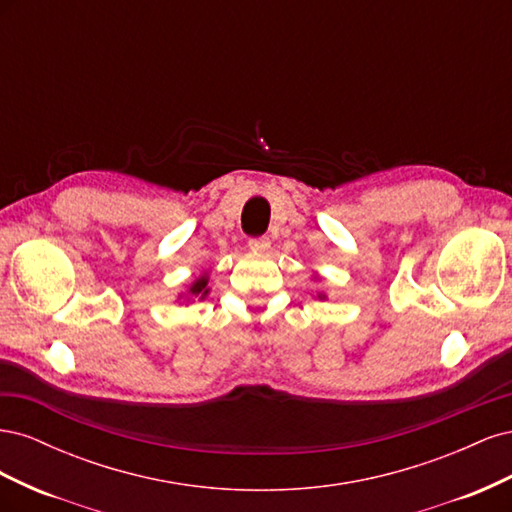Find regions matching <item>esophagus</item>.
Returning a JSON list of instances; mask_svg holds the SVG:
<instances>
[{"mask_svg": "<svg viewBox=\"0 0 512 512\" xmlns=\"http://www.w3.org/2000/svg\"><path fill=\"white\" fill-rule=\"evenodd\" d=\"M250 250L252 252H256V254H265V252H269V247H271V241L269 239H265V237H258V239H250Z\"/></svg>", "mask_w": 512, "mask_h": 512, "instance_id": "34e87169", "label": "esophagus"}]
</instances>
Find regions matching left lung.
I'll return each mask as SVG.
<instances>
[{
    "label": "left lung",
    "instance_id": "1",
    "mask_svg": "<svg viewBox=\"0 0 512 512\" xmlns=\"http://www.w3.org/2000/svg\"><path fill=\"white\" fill-rule=\"evenodd\" d=\"M312 277H314V280H320V275H318V273H314ZM316 297H318L320 301H324V299H327V294H324V292H318V294H316Z\"/></svg>",
    "mask_w": 512,
    "mask_h": 512
}]
</instances>
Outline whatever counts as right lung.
<instances>
[{"instance_id":"add662e5","label":"right lung","mask_w":512,"mask_h":512,"mask_svg":"<svg viewBox=\"0 0 512 512\" xmlns=\"http://www.w3.org/2000/svg\"><path fill=\"white\" fill-rule=\"evenodd\" d=\"M209 292H211V288H209V271H203L188 288H185L183 292H179L177 299H179V301L183 299L185 303H192L194 299L203 301V299L209 297Z\"/></svg>"}]
</instances>
